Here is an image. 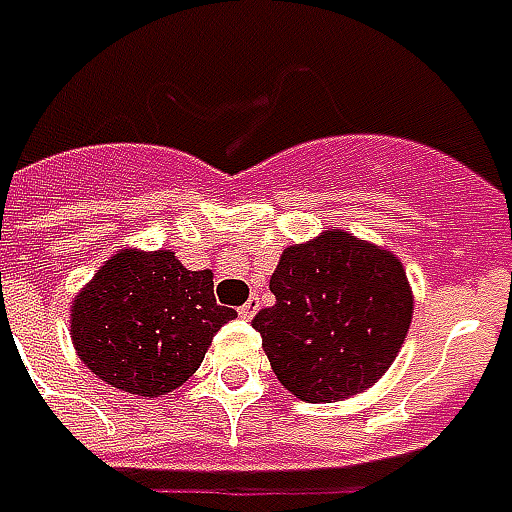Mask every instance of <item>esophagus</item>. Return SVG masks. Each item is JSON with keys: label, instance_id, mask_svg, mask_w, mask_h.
Segmentation results:
<instances>
[{"label": "esophagus", "instance_id": "obj_1", "mask_svg": "<svg viewBox=\"0 0 512 512\" xmlns=\"http://www.w3.org/2000/svg\"><path fill=\"white\" fill-rule=\"evenodd\" d=\"M257 307H260V302H257V296H252L246 305L238 307V313H241V318H252L257 313Z\"/></svg>", "mask_w": 512, "mask_h": 512}]
</instances>
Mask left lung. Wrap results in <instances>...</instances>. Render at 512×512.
Segmentation results:
<instances>
[{
    "label": "left lung",
    "instance_id": "obj_1",
    "mask_svg": "<svg viewBox=\"0 0 512 512\" xmlns=\"http://www.w3.org/2000/svg\"><path fill=\"white\" fill-rule=\"evenodd\" d=\"M252 327L277 380L321 405L366 391L402 349L413 296L402 263L349 232L285 249Z\"/></svg>",
    "mask_w": 512,
    "mask_h": 512
}]
</instances>
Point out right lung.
<instances>
[{"mask_svg": "<svg viewBox=\"0 0 512 512\" xmlns=\"http://www.w3.org/2000/svg\"><path fill=\"white\" fill-rule=\"evenodd\" d=\"M235 316L216 305L210 271H188L174 252H119L74 299L71 341L107 385L160 396L194 374Z\"/></svg>", "mask_w": 512, "mask_h": 512, "instance_id": "1", "label": "right lung"}]
</instances>
